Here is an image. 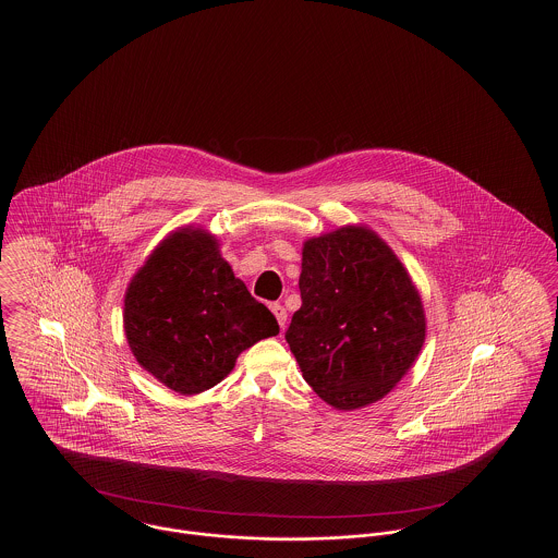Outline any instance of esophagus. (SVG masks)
<instances>
[{
	"label": "esophagus",
	"mask_w": 558,
	"mask_h": 558,
	"mask_svg": "<svg viewBox=\"0 0 558 558\" xmlns=\"http://www.w3.org/2000/svg\"><path fill=\"white\" fill-rule=\"evenodd\" d=\"M271 312H274V316H276V319H278L280 328L284 330V326H287V319H289V314H287L284 305H280V303H271Z\"/></svg>",
	"instance_id": "1"
}]
</instances>
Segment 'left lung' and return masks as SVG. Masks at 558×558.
Segmentation results:
<instances>
[{"mask_svg": "<svg viewBox=\"0 0 558 558\" xmlns=\"http://www.w3.org/2000/svg\"><path fill=\"white\" fill-rule=\"evenodd\" d=\"M299 291L287 343L326 403H374L416 362L426 335L421 294L371 228L343 226L305 240Z\"/></svg>", "mask_w": 558, "mask_h": 558, "instance_id": "8db88e82", "label": "left lung"}]
</instances>
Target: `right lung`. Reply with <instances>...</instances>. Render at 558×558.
Segmentation results:
<instances>
[{
  "mask_svg": "<svg viewBox=\"0 0 558 558\" xmlns=\"http://www.w3.org/2000/svg\"><path fill=\"white\" fill-rule=\"evenodd\" d=\"M123 326L137 364L180 396L211 389L244 349L280 332L215 236L190 226L162 240L135 271Z\"/></svg>",
  "mask_w": 558,
  "mask_h": 558,
  "instance_id": "obj_1",
  "label": "right lung"
}]
</instances>
